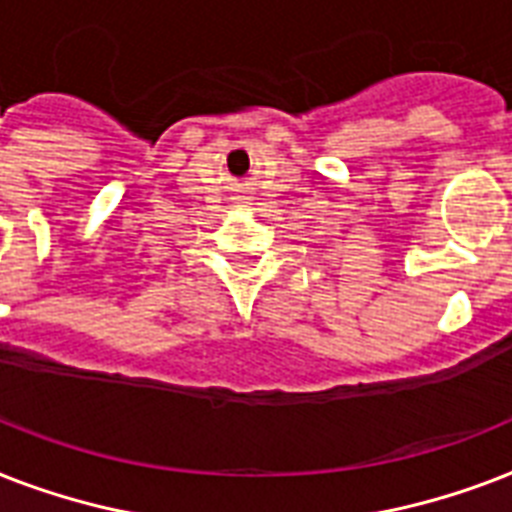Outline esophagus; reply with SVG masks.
I'll list each match as a JSON object with an SVG mask.
<instances>
[{"label": "esophagus", "instance_id": "1", "mask_svg": "<svg viewBox=\"0 0 512 512\" xmlns=\"http://www.w3.org/2000/svg\"><path fill=\"white\" fill-rule=\"evenodd\" d=\"M233 201H236L239 207H247V204H249V196H247V193H239V196H233Z\"/></svg>", "mask_w": 512, "mask_h": 512}]
</instances>
